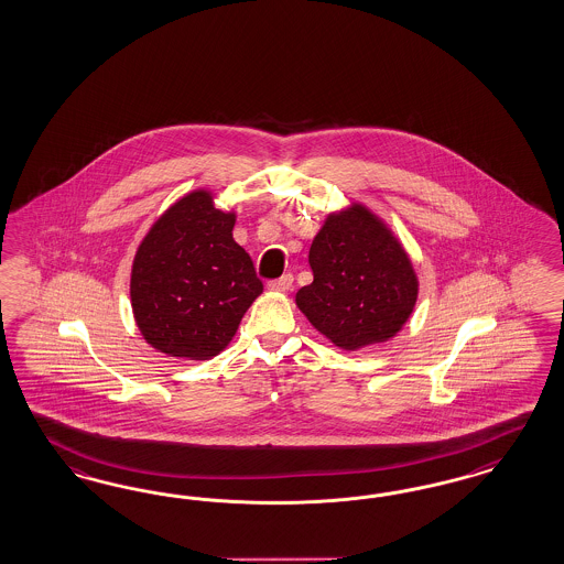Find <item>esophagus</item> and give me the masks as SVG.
I'll list each match as a JSON object with an SVG mask.
<instances>
[{"instance_id":"1","label":"esophagus","mask_w":564,"mask_h":564,"mask_svg":"<svg viewBox=\"0 0 564 564\" xmlns=\"http://www.w3.org/2000/svg\"><path fill=\"white\" fill-rule=\"evenodd\" d=\"M293 285V274H283L274 281H269V290L271 291H288Z\"/></svg>"}]
</instances>
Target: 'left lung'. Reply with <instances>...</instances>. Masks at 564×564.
Wrapping results in <instances>:
<instances>
[{"instance_id": "1", "label": "left lung", "mask_w": 564, "mask_h": 564, "mask_svg": "<svg viewBox=\"0 0 564 564\" xmlns=\"http://www.w3.org/2000/svg\"><path fill=\"white\" fill-rule=\"evenodd\" d=\"M314 281L295 304L337 347L389 341L413 312L417 276L391 229L364 205L330 213L310 246Z\"/></svg>"}]
</instances>
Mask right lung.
Segmentation results:
<instances>
[{
  "instance_id": "obj_1",
  "label": "right lung",
  "mask_w": 564,
  "mask_h": 564,
  "mask_svg": "<svg viewBox=\"0 0 564 564\" xmlns=\"http://www.w3.org/2000/svg\"><path fill=\"white\" fill-rule=\"evenodd\" d=\"M236 213L194 189L170 206L138 246L130 297L149 345L171 358L210 359L236 335L262 293L248 252L234 239Z\"/></svg>"
}]
</instances>
